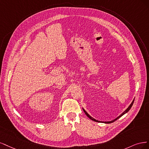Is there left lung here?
Instances as JSON below:
<instances>
[{
  "mask_svg": "<svg viewBox=\"0 0 149 149\" xmlns=\"http://www.w3.org/2000/svg\"><path fill=\"white\" fill-rule=\"evenodd\" d=\"M134 100H133V101L132 102V103L130 104V105H129V106L128 107V108L125 110V111H124L123 113H121V114L119 115V116H118L116 118H115L114 119H113V120H112V121H105V122H104V121H98V120H97V119H94L93 118H92V116H90V115H89V114L85 111V110L83 108V110H84V113H85V114L87 115V116L90 119H92V121H95V122H98V123H106V124H109V123H113V122H114L115 121H116V120H117L118 119H119V118H121L122 116H123V115L124 114H126V113H127L129 110H130V109L131 108V107H132V104H133V103H134Z\"/></svg>",
  "mask_w": 149,
  "mask_h": 149,
  "instance_id": "8db88e82",
  "label": "left lung"
}]
</instances>
